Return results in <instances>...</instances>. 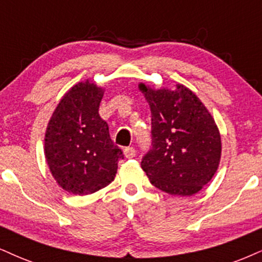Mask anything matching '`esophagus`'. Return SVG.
Here are the masks:
<instances>
[{
    "label": "esophagus",
    "instance_id": "obj_1",
    "mask_svg": "<svg viewBox=\"0 0 262 262\" xmlns=\"http://www.w3.org/2000/svg\"><path fill=\"white\" fill-rule=\"evenodd\" d=\"M124 156L127 159H132V158L136 156V150H135L134 147H126L124 149Z\"/></svg>",
    "mask_w": 262,
    "mask_h": 262
}]
</instances>
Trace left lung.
Here are the masks:
<instances>
[{"label": "left lung", "instance_id": "left-lung-1", "mask_svg": "<svg viewBox=\"0 0 262 262\" xmlns=\"http://www.w3.org/2000/svg\"><path fill=\"white\" fill-rule=\"evenodd\" d=\"M151 113V149L141 161L150 183L171 195L198 193L217 171L221 136L217 125L188 87L151 89L140 83Z\"/></svg>", "mask_w": 262, "mask_h": 262}]
</instances>
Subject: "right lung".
Segmentation results:
<instances>
[{
    "label": "right lung",
    "mask_w": 262,
    "mask_h": 262,
    "mask_svg": "<svg viewBox=\"0 0 262 262\" xmlns=\"http://www.w3.org/2000/svg\"><path fill=\"white\" fill-rule=\"evenodd\" d=\"M104 90L76 83L62 97L45 134V157L58 186L87 195L112 183L122 151L113 143L98 109Z\"/></svg>",
    "instance_id": "right-lung-1"
}]
</instances>
